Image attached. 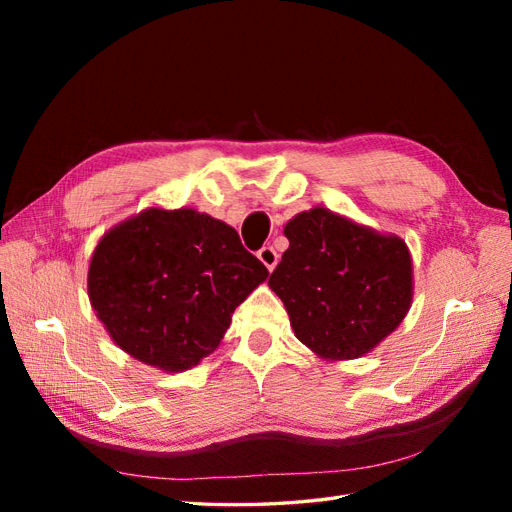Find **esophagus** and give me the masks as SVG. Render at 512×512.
Returning a JSON list of instances; mask_svg holds the SVG:
<instances>
[{
	"instance_id": "esophagus-1",
	"label": "esophagus",
	"mask_w": 512,
	"mask_h": 512,
	"mask_svg": "<svg viewBox=\"0 0 512 512\" xmlns=\"http://www.w3.org/2000/svg\"><path fill=\"white\" fill-rule=\"evenodd\" d=\"M277 258H280V256H277V252L273 250L271 245H265V247H262V250H258V260H260L262 265H265L269 271L275 269Z\"/></svg>"
}]
</instances>
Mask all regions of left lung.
Returning <instances> with one entry per match:
<instances>
[{"instance_id": "1", "label": "left lung", "mask_w": 512, "mask_h": 512, "mask_svg": "<svg viewBox=\"0 0 512 512\" xmlns=\"http://www.w3.org/2000/svg\"><path fill=\"white\" fill-rule=\"evenodd\" d=\"M290 245L269 277L290 327L322 359L367 354L391 335L412 303V258L380 235L324 207L286 224Z\"/></svg>"}]
</instances>
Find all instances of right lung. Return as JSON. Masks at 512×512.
<instances>
[{"label": "right lung", "instance_id": "add662e5", "mask_svg": "<svg viewBox=\"0 0 512 512\" xmlns=\"http://www.w3.org/2000/svg\"><path fill=\"white\" fill-rule=\"evenodd\" d=\"M267 275L232 226L194 209L151 207L100 239L87 292L121 350L185 371L220 346L235 307Z\"/></svg>", "mask_w": 512, "mask_h": 512}]
</instances>
